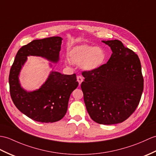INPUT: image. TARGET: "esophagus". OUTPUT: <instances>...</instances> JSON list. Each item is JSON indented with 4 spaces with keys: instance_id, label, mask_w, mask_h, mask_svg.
<instances>
[{
    "instance_id": "34e87169",
    "label": "esophagus",
    "mask_w": 156,
    "mask_h": 156,
    "mask_svg": "<svg viewBox=\"0 0 156 156\" xmlns=\"http://www.w3.org/2000/svg\"><path fill=\"white\" fill-rule=\"evenodd\" d=\"M77 81L78 82L79 86L80 85L81 83L83 82V78H82V76H77Z\"/></svg>"
}]
</instances>
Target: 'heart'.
I'll return each mask as SVG.
<instances>
[{"label": "heart", "instance_id": "1", "mask_svg": "<svg viewBox=\"0 0 156 156\" xmlns=\"http://www.w3.org/2000/svg\"><path fill=\"white\" fill-rule=\"evenodd\" d=\"M106 52L102 47L88 44L75 46L68 53V58L71 62L80 65L86 72L99 69L106 62Z\"/></svg>", "mask_w": 156, "mask_h": 156}]
</instances>
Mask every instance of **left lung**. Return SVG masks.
I'll use <instances>...</instances> for the list:
<instances>
[{
    "label": "left lung",
    "instance_id": "8db88e82",
    "mask_svg": "<svg viewBox=\"0 0 156 156\" xmlns=\"http://www.w3.org/2000/svg\"><path fill=\"white\" fill-rule=\"evenodd\" d=\"M112 54L106 64L93 72H84L81 88L90 118L100 124L125 121L135 111L144 90L138 56L118 40L102 41Z\"/></svg>",
    "mask_w": 156,
    "mask_h": 156
}]
</instances>
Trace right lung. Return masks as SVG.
I'll list each match as a JSON object with an SVG mask.
<instances>
[{"mask_svg": "<svg viewBox=\"0 0 156 156\" xmlns=\"http://www.w3.org/2000/svg\"><path fill=\"white\" fill-rule=\"evenodd\" d=\"M62 38L52 37L34 40L18 51L9 74L10 93L16 107L34 121L52 123L59 121L66 114L71 93L77 88L76 76L62 74L52 70L38 89L28 91L21 86L19 76L28 56L44 58L58 63ZM50 68L52 64L49 63Z\"/></svg>", "mask_w": 156, "mask_h": 156, "instance_id": "obj_1", "label": "right lung"}]
</instances>
